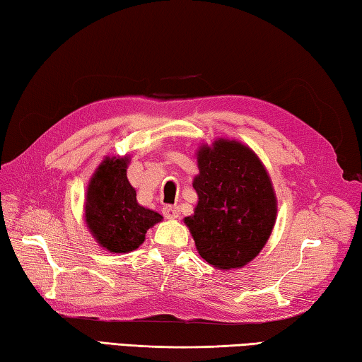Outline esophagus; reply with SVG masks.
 Returning a JSON list of instances; mask_svg holds the SVG:
<instances>
[{
	"label": "esophagus",
	"mask_w": 362,
	"mask_h": 362,
	"mask_svg": "<svg viewBox=\"0 0 362 362\" xmlns=\"http://www.w3.org/2000/svg\"><path fill=\"white\" fill-rule=\"evenodd\" d=\"M163 216L167 219H177L180 218V206L168 205L163 208Z\"/></svg>",
	"instance_id": "esophagus-1"
}]
</instances>
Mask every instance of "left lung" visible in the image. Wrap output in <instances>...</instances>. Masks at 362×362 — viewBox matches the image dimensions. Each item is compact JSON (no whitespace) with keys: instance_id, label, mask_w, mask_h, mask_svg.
<instances>
[{"instance_id":"1","label":"left lung","mask_w":362,"mask_h":362,"mask_svg":"<svg viewBox=\"0 0 362 362\" xmlns=\"http://www.w3.org/2000/svg\"><path fill=\"white\" fill-rule=\"evenodd\" d=\"M197 167L199 202L185 224L202 259L219 270L242 269L274 230L278 202L270 176L250 146L227 138L200 144Z\"/></svg>"}]
</instances>
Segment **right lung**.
<instances>
[{
	"instance_id": "right-lung-1",
	"label": "right lung",
	"mask_w": 362,
	"mask_h": 362,
	"mask_svg": "<svg viewBox=\"0 0 362 362\" xmlns=\"http://www.w3.org/2000/svg\"><path fill=\"white\" fill-rule=\"evenodd\" d=\"M130 156L105 157L88 181L84 204L86 226L97 243L110 252L139 248L162 214L138 204L135 187L127 177Z\"/></svg>"
}]
</instances>
